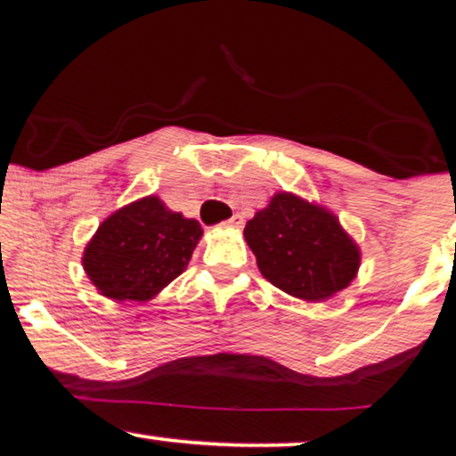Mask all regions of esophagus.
<instances>
[{"mask_svg":"<svg viewBox=\"0 0 456 456\" xmlns=\"http://www.w3.org/2000/svg\"><path fill=\"white\" fill-rule=\"evenodd\" d=\"M225 227L241 229V227H243V216H241V215H233L229 221H225Z\"/></svg>","mask_w":456,"mask_h":456,"instance_id":"1","label":"esophagus"}]
</instances>
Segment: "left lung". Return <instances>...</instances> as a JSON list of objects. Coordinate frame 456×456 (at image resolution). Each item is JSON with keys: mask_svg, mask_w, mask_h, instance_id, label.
I'll return each instance as SVG.
<instances>
[{"mask_svg": "<svg viewBox=\"0 0 456 456\" xmlns=\"http://www.w3.org/2000/svg\"><path fill=\"white\" fill-rule=\"evenodd\" d=\"M262 277L304 301H324L355 279L357 243L330 210L279 191L243 229Z\"/></svg>", "mask_w": 456, "mask_h": 456, "instance_id": "8db88e82", "label": "left lung"}]
</instances>
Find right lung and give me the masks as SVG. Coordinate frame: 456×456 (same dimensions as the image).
<instances>
[{
    "label": "right lung",
    "mask_w": 456,
    "mask_h": 456,
    "mask_svg": "<svg viewBox=\"0 0 456 456\" xmlns=\"http://www.w3.org/2000/svg\"><path fill=\"white\" fill-rule=\"evenodd\" d=\"M200 237L196 219L146 196L101 223L85 248L82 266L105 297L149 301L185 271Z\"/></svg>",
    "instance_id": "right-lung-1"
}]
</instances>
